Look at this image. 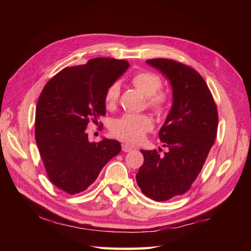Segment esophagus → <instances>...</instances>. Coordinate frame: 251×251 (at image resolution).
Returning a JSON list of instances; mask_svg holds the SVG:
<instances>
[{"mask_svg": "<svg viewBox=\"0 0 251 251\" xmlns=\"http://www.w3.org/2000/svg\"><path fill=\"white\" fill-rule=\"evenodd\" d=\"M133 149H134V147H133V146H130V144H128V143H124V144H123V151H126V153H127V151H132Z\"/></svg>", "mask_w": 251, "mask_h": 251, "instance_id": "obj_1", "label": "esophagus"}]
</instances>
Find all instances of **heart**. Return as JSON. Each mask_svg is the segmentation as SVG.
Returning <instances> with one entry per match:
<instances>
[{"label":"heart","mask_w":251,"mask_h":251,"mask_svg":"<svg viewBox=\"0 0 251 251\" xmlns=\"http://www.w3.org/2000/svg\"><path fill=\"white\" fill-rule=\"evenodd\" d=\"M131 85L142 94L148 96V105L157 114H163L169 109L170 96L160 90L162 80L157 74L150 71L136 72L131 77ZM120 87L114 82L104 94V104L108 109H114L118 101ZM154 126V119L149 114H126L117 119L112 126L113 134L130 142H138Z\"/></svg>","instance_id":"1"}]
</instances>
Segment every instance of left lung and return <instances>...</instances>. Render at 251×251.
Masks as SVG:
<instances>
[{
  "label": "left lung",
  "instance_id": "1",
  "mask_svg": "<svg viewBox=\"0 0 251 251\" xmlns=\"http://www.w3.org/2000/svg\"><path fill=\"white\" fill-rule=\"evenodd\" d=\"M173 88V105L159 131L164 156L140 151L144 161L136 175L141 192L155 201L185 194L198 177L217 136L218 110L207 83L192 67L168 58L148 59Z\"/></svg>",
  "mask_w": 251,
  "mask_h": 251
}]
</instances>
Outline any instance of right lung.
<instances>
[{"label": "right lung", "instance_id": "obj_1", "mask_svg": "<svg viewBox=\"0 0 251 251\" xmlns=\"http://www.w3.org/2000/svg\"><path fill=\"white\" fill-rule=\"evenodd\" d=\"M130 66L96 57L64 68L44 87L35 111V140L49 180L69 195L93 183L121 150L117 140L90 142L86 128L105 115L104 94Z\"/></svg>", "mask_w": 251, "mask_h": 251}]
</instances>
